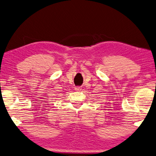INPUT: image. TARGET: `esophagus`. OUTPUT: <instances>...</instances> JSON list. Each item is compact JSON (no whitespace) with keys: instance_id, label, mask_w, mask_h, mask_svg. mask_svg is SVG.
Instances as JSON below:
<instances>
[{"instance_id":"34e87169","label":"esophagus","mask_w":156,"mask_h":156,"mask_svg":"<svg viewBox=\"0 0 156 156\" xmlns=\"http://www.w3.org/2000/svg\"><path fill=\"white\" fill-rule=\"evenodd\" d=\"M75 90L76 91H81V88L80 86H76L75 88Z\"/></svg>"}]
</instances>
